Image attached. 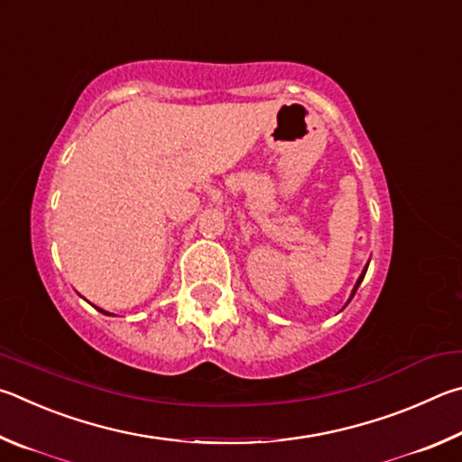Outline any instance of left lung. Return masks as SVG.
Wrapping results in <instances>:
<instances>
[{
  "mask_svg": "<svg viewBox=\"0 0 462 462\" xmlns=\"http://www.w3.org/2000/svg\"><path fill=\"white\" fill-rule=\"evenodd\" d=\"M367 265H369V263H367ZM367 265H365V270H363V273H361V276H359V280H357V284H355V290H353V296H355V292H357V288H359V284H361V280H363V278H365ZM353 296H351V298H353Z\"/></svg>",
  "mask_w": 462,
  "mask_h": 462,
  "instance_id": "obj_1",
  "label": "left lung"
}]
</instances>
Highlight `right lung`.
<instances>
[{"label":"right lung","mask_w":462,"mask_h":462,"mask_svg":"<svg viewBox=\"0 0 462 462\" xmlns=\"http://www.w3.org/2000/svg\"><path fill=\"white\" fill-rule=\"evenodd\" d=\"M101 312H103V310H101ZM103 314H107V312H103Z\"/></svg>","instance_id":"right-lung-1"}]
</instances>
